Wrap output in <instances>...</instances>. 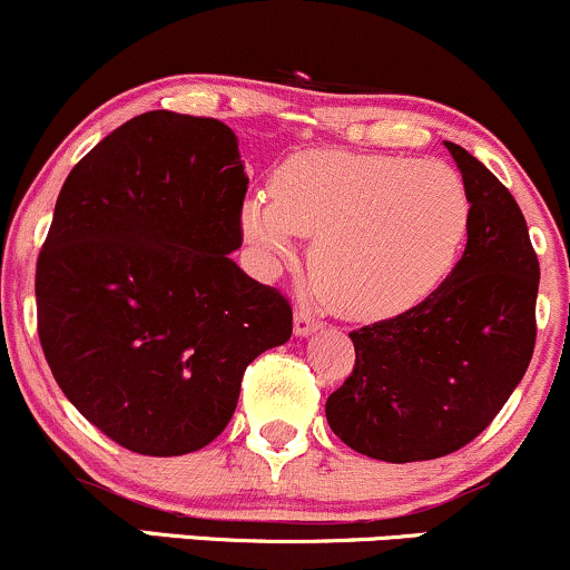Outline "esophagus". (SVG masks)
Wrapping results in <instances>:
<instances>
[{"label":"esophagus","instance_id":"34e87169","mask_svg":"<svg viewBox=\"0 0 570 570\" xmlns=\"http://www.w3.org/2000/svg\"><path fill=\"white\" fill-rule=\"evenodd\" d=\"M324 321L315 318V315L307 311V307H299L297 313H294V334H299V337H307V334H313L315 328H321Z\"/></svg>","mask_w":570,"mask_h":570}]
</instances>
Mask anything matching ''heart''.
Listing matches in <instances>:
<instances>
[{
    "mask_svg": "<svg viewBox=\"0 0 570 570\" xmlns=\"http://www.w3.org/2000/svg\"><path fill=\"white\" fill-rule=\"evenodd\" d=\"M242 225L267 265L315 238L311 273L342 315H397L441 286L462 255L470 196L449 164L353 150H303L276 169L271 194L246 196Z\"/></svg>",
    "mask_w": 570,
    "mask_h": 570,
    "instance_id": "b5f03b06",
    "label": "heart"
}]
</instances>
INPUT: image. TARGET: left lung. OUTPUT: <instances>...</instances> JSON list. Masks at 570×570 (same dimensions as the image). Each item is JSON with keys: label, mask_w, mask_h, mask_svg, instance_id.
<instances>
[{"label": "left lung", "mask_w": 570, "mask_h": 570, "mask_svg": "<svg viewBox=\"0 0 570 570\" xmlns=\"http://www.w3.org/2000/svg\"><path fill=\"white\" fill-rule=\"evenodd\" d=\"M445 148L470 196L462 259L420 305L351 332L355 366L326 401L334 435L382 462H424L475 441L537 345L539 259L523 212L475 156Z\"/></svg>", "instance_id": "1"}]
</instances>
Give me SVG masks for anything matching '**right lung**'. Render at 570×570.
<instances>
[{
	"instance_id": "right-lung-1",
	"label": "right lung",
	"mask_w": 570,
	"mask_h": 570,
	"mask_svg": "<svg viewBox=\"0 0 570 570\" xmlns=\"http://www.w3.org/2000/svg\"><path fill=\"white\" fill-rule=\"evenodd\" d=\"M246 185L228 125L148 111L60 188L33 281L39 342L79 414L135 454L215 441L246 366L292 337L289 299L228 257Z\"/></svg>"
}]
</instances>
